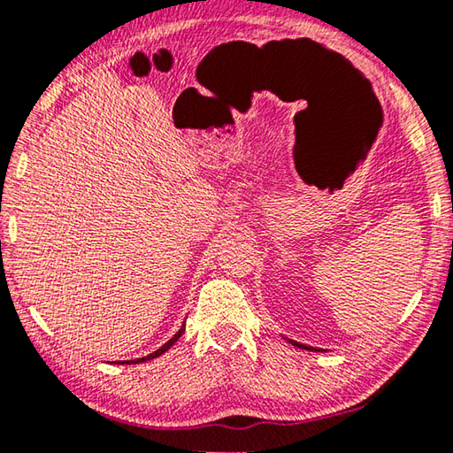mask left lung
<instances>
[{"mask_svg": "<svg viewBox=\"0 0 453 453\" xmlns=\"http://www.w3.org/2000/svg\"><path fill=\"white\" fill-rule=\"evenodd\" d=\"M291 342V340H289ZM294 343V346H297V348H302V349H311V351H318L316 348H308V346H303V343H297V342H291Z\"/></svg>", "mask_w": 453, "mask_h": 453, "instance_id": "8db88e82", "label": "left lung"}]
</instances>
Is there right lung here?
Returning a JSON list of instances; mask_svg holds the SVG:
<instances>
[{
  "instance_id": "right-lung-1",
  "label": "right lung",
  "mask_w": 453,
  "mask_h": 453,
  "mask_svg": "<svg viewBox=\"0 0 453 453\" xmlns=\"http://www.w3.org/2000/svg\"><path fill=\"white\" fill-rule=\"evenodd\" d=\"M183 332H186V326H181V329H180V332H178V334H175V335L172 337V340H170V342H165L162 348H159V349H156V351H153V354H150V356H145V357H140V359H134V362H132V359H129V362H116V364H142V362H148V359H153V357L162 356V354H165V351H167V349H170V348L173 346V343H175V342H178V340H180V337H181V334H183Z\"/></svg>"
}]
</instances>
